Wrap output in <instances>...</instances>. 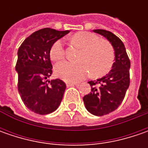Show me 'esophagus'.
Here are the masks:
<instances>
[{
  "instance_id": "1",
  "label": "esophagus",
  "mask_w": 148,
  "mask_h": 148,
  "mask_svg": "<svg viewBox=\"0 0 148 148\" xmlns=\"http://www.w3.org/2000/svg\"><path fill=\"white\" fill-rule=\"evenodd\" d=\"M66 86L67 87H70V86H77L78 84L77 83H72V82H66Z\"/></svg>"
}]
</instances>
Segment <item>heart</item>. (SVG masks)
<instances>
[{"instance_id":"heart-1","label":"heart","mask_w":148,"mask_h":148,"mask_svg":"<svg viewBox=\"0 0 148 148\" xmlns=\"http://www.w3.org/2000/svg\"><path fill=\"white\" fill-rule=\"evenodd\" d=\"M71 42L82 49L77 58L78 62H62L55 66V74L66 82H79L90 72L92 77H99L110 71L114 62V52L108 41L100 39L90 32H78L71 37ZM62 40L52 45L49 56L51 60L59 62L64 58Z\"/></svg>"}]
</instances>
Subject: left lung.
I'll list each match as a JSON object with an SVG mask.
<instances>
[{"instance_id": "8db88e82", "label": "left lung", "mask_w": 148, "mask_h": 148, "mask_svg": "<svg viewBox=\"0 0 148 148\" xmlns=\"http://www.w3.org/2000/svg\"><path fill=\"white\" fill-rule=\"evenodd\" d=\"M93 32L104 36L114 50V62L110 71L105 77L90 81L91 90L83 97L86 110L96 116H103L114 111L121 105L129 86L130 61L121 39L105 29Z\"/></svg>"}]
</instances>
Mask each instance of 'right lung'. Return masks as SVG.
Listing matches in <instances>:
<instances>
[{
  "mask_svg": "<svg viewBox=\"0 0 148 148\" xmlns=\"http://www.w3.org/2000/svg\"><path fill=\"white\" fill-rule=\"evenodd\" d=\"M69 32L39 29L25 38L18 49V90L25 105L36 114L53 113L61 104L66 84L60 79L48 80L53 72L49 51L55 41Z\"/></svg>",
  "mask_w": 148,
  "mask_h": 148,
  "instance_id": "obj_1",
  "label": "right lung"
}]
</instances>
